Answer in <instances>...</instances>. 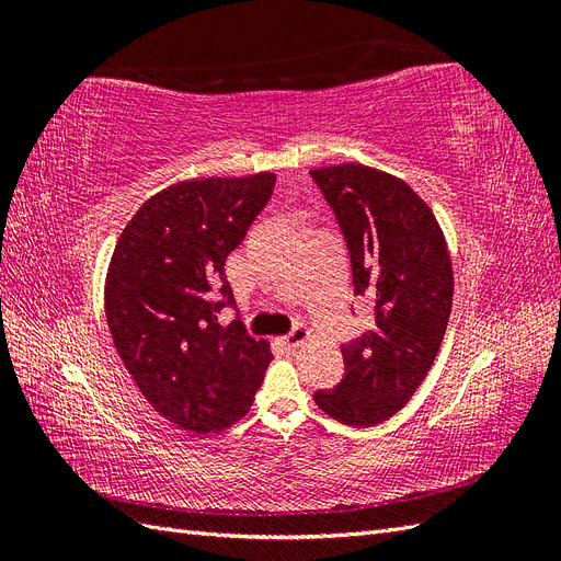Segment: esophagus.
<instances>
[{
	"label": "esophagus",
	"mask_w": 561,
	"mask_h": 561,
	"mask_svg": "<svg viewBox=\"0 0 561 561\" xmlns=\"http://www.w3.org/2000/svg\"><path fill=\"white\" fill-rule=\"evenodd\" d=\"M309 336H311V332L304 328V325H295V330L290 332V334H285L280 342L285 344V346H290V348H295V346H299V344H304V342H309Z\"/></svg>",
	"instance_id": "1"
}]
</instances>
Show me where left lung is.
Segmentation results:
<instances>
[{"label":"left lung","instance_id":"obj_1","mask_svg":"<svg viewBox=\"0 0 561 561\" xmlns=\"http://www.w3.org/2000/svg\"><path fill=\"white\" fill-rule=\"evenodd\" d=\"M342 227L355 295L375 299V330L344 348L346 375L316 404L346 426L398 414L431 371L454 297L449 245L428 203L404 180L363 163L313 168Z\"/></svg>","mask_w":561,"mask_h":561}]
</instances>
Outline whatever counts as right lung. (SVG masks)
<instances>
[{"label": "right lung", "instance_id": "add662e5", "mask_svg": "<svg viewBox=\"0 0 561 561\" xmlns=\"http://www.w3.org/2000/svg\"><path fill=\"white\" fill-rule=\"evenodd\" d=\"M276 175L203 178L147 198L122 231L105 278V316L135 386L178 428L219 433L243 419L271 363L241 320L219 325L210 301L227 254L274 194Z\"/></svg>", "mask_w": 561, "mask_h": 561}]
</instances>
